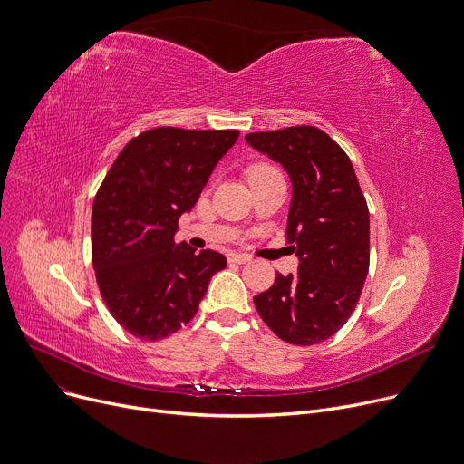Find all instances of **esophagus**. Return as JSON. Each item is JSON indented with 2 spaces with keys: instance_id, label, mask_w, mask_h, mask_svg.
Masks as SVG:
<instances>
[{
  "instance_id": "34e87169",
  "label": "esophagus",
  "mask_w": 464,
  "mask_h": 464,
  "mask_svg": "<svg viewBox=\"0 0 464 464\" xmlns=\"http://www.w3.org/2000/svg\"><path fill=\"white\" fill-rule=\"evenodd\" d=\"M227 259H229V263H238V265H242V263L252 261V256H250V254H237V252H231V254L227 256Z\"/></svg>"
}]
</instances>
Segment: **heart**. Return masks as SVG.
<instances>
[{
	"label": "heart",
	"mask_w": 464,
	"mask_h": 464,
	"mask_svg": "<svg viewBox=\"0 0 464 464\" xmlns=\"http://www.w3.org/2000/svg\"><path fill=\"white\" fill-rule=\"evenodd\" d=\"M263 170H275V167H271V165H266V163H257V165L250 167V170H248V175H252V173H263Z\"/></svg>",
	"instance_id": "b5f03b06"
}]
</instances>
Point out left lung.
<instances>
[{
	"label": "left lung",
	"instance_id": "8db88e82",
	"mask_svg": "<svg viewBox=\"0 0 464 464\" xmlns=\"http://www.w3.org/2000/svg\"><path fill=\"white\" fill-rule=\"evenodd\" d=\"M256 150L280 161L294 184L285 237L297 275L254 297L261 320L295 346L320 344L357 306L371 263L367 199L348 154L320 128L248 133Z\"/></svg>",
	"mask_w": 464,
	"mask_h": 464
}]
</instances>
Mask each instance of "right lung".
<instances>
[{
  "label": "right lung",
  "instance_id": "add662e5",
  "mask_svg": "<svg viewBox=\"0 0 464 464\" xmlns=\"http://www.w3.org/2000/svg\"><path fill=\"white\" fill-rule=\"evenodd\" d=\"M237 130L154 128L133 137L111 165L92 207V263L112 318L156 343L186 325L227 259L175 245Z\"/></svg>",
  "mask_w": 464,
  "mask_h": 464
}]
</instances>
